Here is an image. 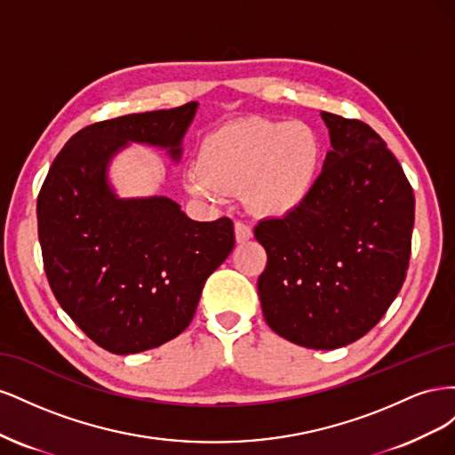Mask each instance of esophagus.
Wrapping results in <instances>:
<instances>
[{
  "instance_id": "1",
  "label": "esophagus",
  "mask_w": 455,
  "mask_h": 455,
  "mask_svg": "<svg viewBox=\"0 0 455 455\" xmlns=\"http://www.w3.org/2000/svg\"><path fill=\"white\" fill-rule=\"evenodd\" d=\"M249 239H252V229L243 222H235V241L246 243Z\"/></svg>"
}]
</instances>
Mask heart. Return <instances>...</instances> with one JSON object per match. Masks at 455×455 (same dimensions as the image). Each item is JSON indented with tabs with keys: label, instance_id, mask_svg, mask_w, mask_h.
I'll use <instances>...</instances> for the list:
<instances>
[{
	"label": "heart",
	"instance_id": "1",
	"mask_svg": "<svg viewBox=\"0 0 455 455\" xmlns=\"http://www.w3.org/2000/svg\"><path fill=\"white\" fill-rule=\"evenodd\" d=\"M323 163V142L301 121L243 119L204 136L197 164L184 172L191 196L220 201L244 194L251 209L283 218L309 197Z\"/></svg>",
	"mask_w": 455,
	"mask_h": 455
}]
</instances>
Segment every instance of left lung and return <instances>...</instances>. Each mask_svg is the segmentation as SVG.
Segmentation results:
<instances>
[{
    "instance_id": "1",
    "label": "left lung",
    "mask_w": 455,
    "mask_h": 455,
    "mask_svg": "<svg viewBox=\"0 0 455 455\" xmlns=\"http://www.w3.org/2000/svg\"><path fill=\"white\" fill-rule=\"evenodd\" d=\"M321 117L332 149L309 197L254 228L267 252L258 296L273 332L301 347L338 349L374 328L401 291L416 201L376 131Z\"/></svg>"
}]
</instances>
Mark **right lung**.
Listing matches in <instances>:
<instances>
[{"label":"right lung","mask_w":455,"mask_h":455,"mask_svg":"<svg viewBox=\"0 0 455 455\" xmlns=\"http://www.w3.org/2000/svg\"><path fill=\"white\" fill-rule=\"evenodd\" d=\"M197 102L94 123L52 161L37 196V233L51 291L102 349L163 346L194 319L204 281L235 244L233 222H196L169 197L121 199L108 167L129 144L180 161Z\"/></svg>","instance_id":"1"}]
</instances>
